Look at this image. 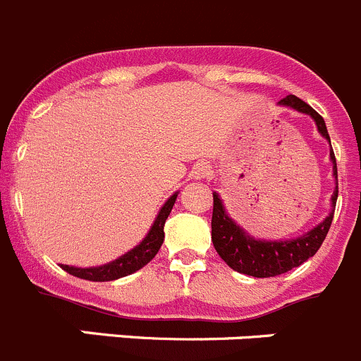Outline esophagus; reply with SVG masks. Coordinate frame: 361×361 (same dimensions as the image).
<instances>
[{
	"mask_svg": "<svg viewBox=\"0 0 361 361\" xmlns=\"http://www.w3.org/2000/svg\"><path fill=\"white\" fill-rule=\"evenodd\" d=\"M209 171H211V168H209L207 164H205V163H197L193 166V170H191V177L197 178V180H200V178L207 177Z\"/></svg>",
	"mask_w": 361,
	"mask_h": 361,
	"instance_id": "1",
	"label": "esophagus"
}]
</instances>
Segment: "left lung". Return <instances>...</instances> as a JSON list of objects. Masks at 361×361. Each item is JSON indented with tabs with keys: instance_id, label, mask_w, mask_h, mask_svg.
Instances as JSON below:
<instances>
[{
	"instance_id": "1",
	"label": "left lung",
	"mask_w": 361,
	"mask_h": 361,
	"mask_svg": "<svg viewBox=\"0 0 361 361\" xmlns=\"http://www.w3.org/2000/svg\"><path fill=\"white\" fill-rule=\"evenodd\" d=\"M278 106H286V108L294 109V111L310 115L312 120L317 126V131L322 138L329 142L328 129H326L324 118L315 111L312 106L301 101L296 95H287L281 99ZM331 147V142H329ZM329 159L333 164V177H335V190L331 195V211L328 212L324 219L314 228L305 232L303 235H298L293 239H278V241H267V239H257L250 235L243 226H239L234 219L226 214V209L223 205V200L219 195L212 193L214 198V207H212V245L216 252L234 271L248 276L255 278H269L276 274L287 273L293 267L301 266L305 260L315 255L321 248L322 241L326 239L329 226H331L333 212L337 205L338 197V178H337V161L333 150L329 152Z\"/></svg>"
}]
</instances>
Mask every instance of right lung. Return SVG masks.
<instances>
[{"label": "right lung", "instance_id": "obj_1", "mask_svg": "<svg viewBox=\"0 0 361 361\" xmlns=\"http://www.w3.org/2000/svg\"><path fill=\"white\" fill-rule=\"evenodd\" d=\"M177 195L178 193H173L166 202H164L163 207L157 212L156 219H154L152 226H150L149 234L143 238V241L140 243V245H136L133 250H129L127 253L120 255L118 259L95 267H75L61 264V269L67 271L72 276L83 278V280L90 281H111L116 280V278L127 276V274H133L138 269H142L143 266H147V264L156 257L161 245H163L164 223H166L168 216H170L171 212V207H173L175 200H177Z\"/></svg>", "mask_w": 361, "mask_h": 361}]
</instances>
